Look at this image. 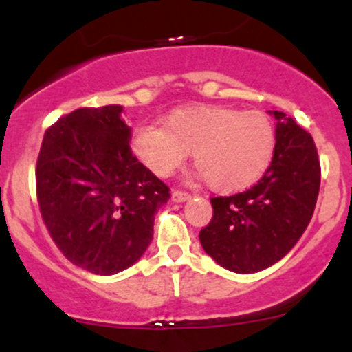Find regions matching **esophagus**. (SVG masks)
<instances>
[{"instance_id":"34e87169","label":"esophagus","mask_w":352,"mask_h":352,"mask_svg":"<svg viewBox=\"0 0 352 352\" xmlns=\"http://www.w3.org/2000/svg\"><path fill=\"white\" fill-rule=\"evenodd\" d=\"M190 197L189 192H186V190H179V189H173L172 190V201L173 202H182V201H187V199Z\"/></svg>"}]
</instances>
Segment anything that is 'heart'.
<instances>
[{
	"label": "heart",
	"mask_w": 352,
	"mask_h": 352,
	"mask_svg": "<svg viewBox=\"0 0 352 352\" xmlns=\"http://www.w3.org/2000/svg\"><path fill=\"white\" fill-rule=\"evenodd\" d=\"M276 146L271 119L258 110L187 105L165 117V126L141 124L131 150L158 177H170L192 151L206 184L219 192L245 189L267 170Z\"/></svg>",
	"instance_id": "heart-1"
}]
</instances>
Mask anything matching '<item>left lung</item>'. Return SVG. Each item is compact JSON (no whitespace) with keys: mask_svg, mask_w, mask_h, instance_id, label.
<instances>
[{"mask_svg":"<svg viewBox=\"0 0 352 352\" xmlns=\"http://www.w3.org/2000/svg\"><path fill=\"white\" fill-rule=\"evenodd\" d=\"M271 165L243 192L211 197L212 218L199 240L221 267L252 274L283 258L307 230L318 190L320 160L310 133L274 110Z\"/></svg>","mask_w":352,"mask_h":352,"instance_id":"1","label":"left lung"}]
</instances>
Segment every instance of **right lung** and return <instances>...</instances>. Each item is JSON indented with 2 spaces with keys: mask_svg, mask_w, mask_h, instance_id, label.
<instances>
[{
  "mask_svg": "<svg viewBox=\"0 0 352 352\" xmlns=\"http://www.w3.org/2000/svg\"><path fill=\"white\" fill-rule=\"evenodd\" d=\"M120 105L81 107L47 127L35 165L49 235L69 262L110 276L133 265L153 239L170 189L131 151Z\"/></svg>",
  "mask_w": 352,
  "mask_h": 352,
  "instance_id": "obj_1",
  "label": "right lung"
}]
</instances>
